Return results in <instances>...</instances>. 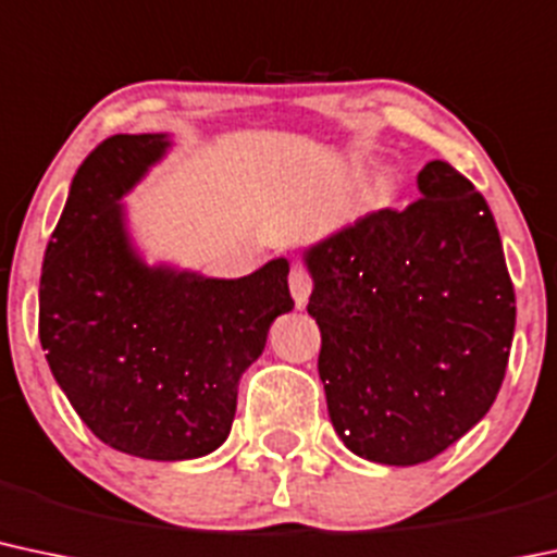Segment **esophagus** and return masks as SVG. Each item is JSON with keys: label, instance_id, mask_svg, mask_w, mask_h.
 I'll use <instances>...</instances> for the list:
<instances>
[{"label": "esophagus", "instance_id": "34e87169", "mask_svg": "<svg viewBox=\"0 0 557 557\" xmlns=\"http://www.w3.org/2000/svg\"><path fill=\"white\" fill-rule=\"evenodd\" d=\"M290 293H293V301H296V307L301 309V307H307V301H309V293H311V277H309V272H307V267L304 264H293L290 267Z\"/></svg>", "mask_w": 557, "mask_h": 557}]
</instances>
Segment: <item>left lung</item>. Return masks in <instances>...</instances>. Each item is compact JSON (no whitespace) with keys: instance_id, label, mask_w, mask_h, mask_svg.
<instances>
[{"instance_id":"1","label":"left lung","mask_w":557,"mask_h":557,"mask_svg":"<svg viewBox=\"0 0 557 557\" xmlns=\"http://www.w3.org/2000/svg\"><path fill=\"white\" fill-rule=\"evenodd\" d=\"M420 198L381 209L307 250V311L335 433L383 466L433 460L497 399L516 293L484 195L444 161Z\"/></svg>"}]
</instances>
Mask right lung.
Wrapping results in <instances>:
<instances>
[{
	"mask_svg": "<svg viewBox=\"0 0 557 557\" xmlns=\"http://www.w3.org/2000/svg\"><path fill=\"white\" fill-rule=\"evenodd\" d=\"M166 148V134H115L78 166L41 264L39 341L100 442L174 462L222 447L237 381L293 298L285 259L237 280L139 259L119 200Z\"/></svg>",
	"mask_w": 557,
	"mask_h": 557,
	"instance_id": "1",
	"label": "right lung"
}]
</instances>
